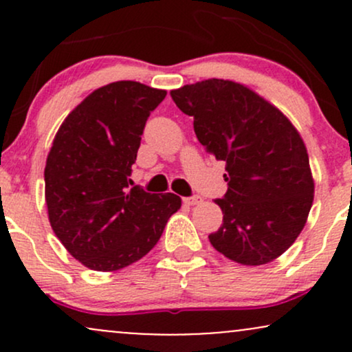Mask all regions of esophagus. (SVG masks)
Segmentation results:
<instances>
[{
    "mask_svg": "<svg viewBox=\"0 0 352 352\" xmlns=\"http://www.w3.org/2000/svg\"><path fill=\"white\" fill-rule=\"evenodd\" d=\"M184 204H185V205H199V204H201V197H199V195L185 197Z\"/></svg>",
    "mask_w": 352,
    "mask_h": 352,
    "instance_id": "34e87169",
    "label": "esophagus"
}]
</instances>
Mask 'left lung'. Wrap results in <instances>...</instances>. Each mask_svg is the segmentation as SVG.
I'll return each instance as SVG.
<instances>
[{"label": "left lung", "mask_w": 352, "mask_h": 352, "mask_svg": "<svg viewBox=\"0 0 352 352\" xmlns=\"http://www.w3.org/2000/svg\"><path fill=\"white\" fill-rule=\"evenodd\" d=\"M170 96L205 151L223 160L228 190L215 204L223 225L208 240L228 260L260 266L294 243L314 199L300 132L278 107L245 84L207 79Z\"/></svg>", "instance_id": "left-lung-1"}]
</instances>
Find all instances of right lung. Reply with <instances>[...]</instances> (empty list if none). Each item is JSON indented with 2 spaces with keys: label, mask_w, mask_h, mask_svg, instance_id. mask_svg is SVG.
Here are the masks:
<instances>
[{
  "label": "right lung",
  "mask_w": 352,
  "mask_h": 352,
  "mask_svg": "<svg viewBox=\"0 0 352 352\" xmlns=\"http://www.w3.org/2000/svg\"><path fill=\"white\" fill-rule=\"evenodd\" d=\"M167 96L135 80L92 91L56 132L44 168L52 232L94 272H117L145 256L182 207L175 193L129 188L147 117Z\"/></svg>",
  "instance_id": "right-lung-1"
}]
</instances>
